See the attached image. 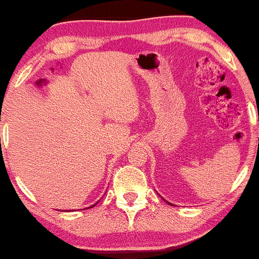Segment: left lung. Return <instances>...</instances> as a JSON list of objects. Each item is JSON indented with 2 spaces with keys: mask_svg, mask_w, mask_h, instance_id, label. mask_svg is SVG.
Segmentation results:
<instances>
[{
  "mask_svg": "<svg viewBox=\"0 0 259 259\" xmlns=\"http://www.w3.org/2000/svg\"><path fill=\"white\" fill-rule=\"evenodd\" d=\"M168 204H169V203H168Z\"/></svg>",
  "mask_w": 259,
  "mask_h": 259,
  "instance_id": "1",
  "label": "left lung"
}]
</instances>
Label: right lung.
<instances>
[{"label":"right lung","instance_id":"1","mask_svg":"<svg viewBox=\"0 0 259 259\" xmlns=\"http://www.w3.org/2000/svg\"><path fill=\"white\" fill-rule=\"evenodd\" d=\"M95 205H97V203H95L94 205H92V206H90V207H93V206H95ZM90 207H87V208H90Z\"/></svg>","mask_w":259,"mask_h":259}]
</instances>
